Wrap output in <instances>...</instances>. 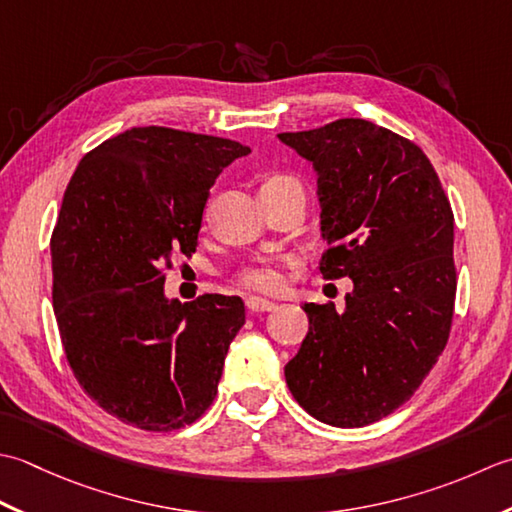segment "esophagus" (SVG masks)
<instances>
[{
	"instance_id": "esophagus-1",
	"label": "esophagus",
	"mask_w": 512,
	"mask_h": 512,
	"mask_svg": "<svg viewBox=\"0 0 512 512\" xmlns=\"http://www.w3.org/2000/svg\"><path fill=\"white\" fill-rule=\"evenodd\" d=\"M245 305H247L249 311H252V314H263V311H271V309L276 307L274 302H269V300H265V298H256V296L247 298Z\"/></svg>"
}]
</instances>
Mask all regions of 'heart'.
<instances>
[{
	"label": "heart",
	"mask_w": 512,
	"mask_h": 512,
	"mask_svg": "<svg viewBox=\"0 0 512 512\" xmlns=\"http://www.w3.org/2000/svg\"><path fill=\"white\" fill-rule=\"evenodd\" d=\"M283 179H287V176H283ZM238 283L252 291H260V294H276V291L283 287V274H280V269L276 265L258 263L243 269L241 274H238Z\"/></svg>",
	"instance_id": "obj_1"
}]
</instances>
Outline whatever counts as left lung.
Segmentation results:
<instances>
[{
  "instance_id": "obj_1",
  "label": "left lung",
  "mask_w": 512,
  "mask_h": 512,
  "mask_svg": "<svg viewBox=\"0 0 512 512\" xmlns=\"http://www.w3.org/2000/svg\"><path fill=\"white\" fill-rule=\"evenodd\" d=\"M278 139L318 174L320 258L351 278L344 309L307 302L309 331L285 380L316 420L358 429L411 400L448 342L455 307L453 210L431 161L409 139L338 119Z\"/></svg>"
}]
</instances>
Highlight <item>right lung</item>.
I'll return each mask as SVG.
<instances>
[{
	"mask_svg": "<svg viewBox=\"0 0 512 512\" xmlns=\"http://www.w3.org/2000/svg\"><path fill=\"white\" fill-rule=\"evenodd\" d=\"M247 145L161 125L125 130L79 161L52 229V307L66 360L103 411L141 431L196 422L216 398L238 296L163 294L192 256L216 176Z\"/></svg>",
	"mask_w": 512,
	"mask_h": 512,
	"instance_id": "right-lung-1",
	"label": "right lung"
}]
</instances>
